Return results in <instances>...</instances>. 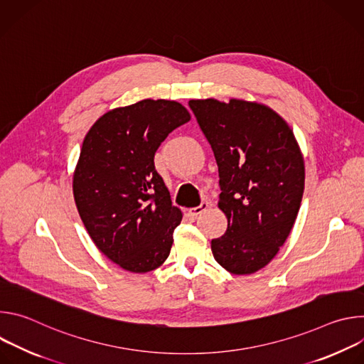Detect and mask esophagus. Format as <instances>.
Masks as SVG:
<instances>
[{
  "mask_svg": "<svg viewBox=\"0 0 364 364\" xmlns=\"http://www.w3.org/2000/svg\"><path fill=\"white\" fill-rule=\"evenodd\" d=\"M207 207H209V203H207V201H203L200 205L194 207V209H190V210H188V213H190L193 218H197L198 215H201L203 212H205V210H207Z\"/></svg>",
  "mask_w": 364,
  "mask_h": 364,
  "instance_id": "34e87169",
  "label": "esophagus"
}]
</instances>
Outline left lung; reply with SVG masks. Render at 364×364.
<instances>
[{"label":"left lung","instance_id":"obj_1","mask_svg":"<svg viewBox=\"0 0 364 364\" xmlns=\"http://www.w3.org/2000/svg\"><path fill=\"white\" fill-rule=\"evenodd\" d=\"M219 167V209L228 218L212 240L216 262L235 275L267 267L295 223L305 181L292 129L262 103L230 99L188 102Z\"/></svg>","mask_w":364,"mask_h":364}]
</instances>
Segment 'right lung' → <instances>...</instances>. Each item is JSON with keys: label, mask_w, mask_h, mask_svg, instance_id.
I'll use <instances>...</instances> for the list:
<instances>
[{"label": "right lung", "mask_w": 364, "mask_h": 364, "mask_svg": "<svg viewBox=\"0 0 364 364\" xmlns=\"http://www.w3.org/2000/svg\"><path fill=\"white\" fill-rule=\"evenodd\" d=\"M190 118L176 100L144 99L102 115L83 139L73 174L77 212L97 249L125 271H152L170 255L183 215L154 155Z\"/></svg>", "instance_id": "add662e5"}]
</instances>
